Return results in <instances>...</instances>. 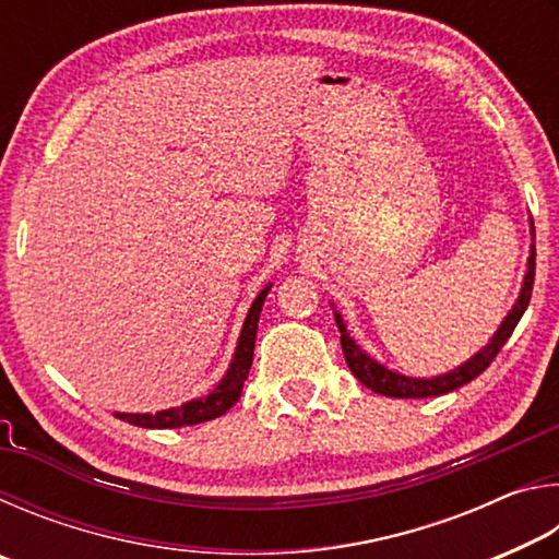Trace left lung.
Wrapping results in <instances>:
<instances>
[{"label": "left lung", "instance_id": "left-lung-1", "mask_svg": "<svg viewBox=\"0 0 559 559\" xmlns=\"http://www.w3.org/2000/svg\"><path fill=\"white\" fill-rule=\"evenodd\" d=\"M535 234V229H533ZM533 281H535V243L530 246V259H527V273H525V281H523V288H520V296L515 300V306L510 308V313L506 316L503 323L496 330V335L490 337V343L478 349L476 355L466 362L459 365L456 370H451L447 374H439V377H429V380H421V377H406L400 372H392L386 370L384 365L377 362L370 355L365 353L362 347H359L353 337L347 333V325L343 316L335 310V323L340 330V345H343V353H345V362L349 367V372H353L359 382H362L367 390H372L377 394H384V396H396V400H424V396H439V394H447L459 390L471 380H476V377L486 370V367L493 362L496 355L500 353V347L508 343V337L513 335V330L518 325V320L523 318L530 296H533Z\"/></svg>", "mask_w": 559, "mask_h": 559}]
</instances>
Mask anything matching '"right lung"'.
Wrapping results in <instances>:
<instances>
[{
    "instance_id": "right-lung-1",
    "label": "right lung",
    "mask_w": 559,
    "mask_h": 559,
    "mask_svg": "<svg viewBox=\"0 0 559 559\" xmlns=\"http://www.w3.org/2000/svg\"><path fill=\"white\" fill-rule=\"evenodd\" d=\"M269 290H271V283L259 293L257 300L251 302L249 316H246V320H243L239 343H236V349H234V359H231L229 370H226L222 382L216 384L210 394L200 396V400L185 402L182 406H173V409H163L157 414L116 412L118 419L132 424V427H143V429H179V427H192V424L216 419V416L229 412L231 406L239 402L243 382L251 370L253 345H257V330H259V316H261L263 300H266Z\"/></svg>"
}]
</instances>
